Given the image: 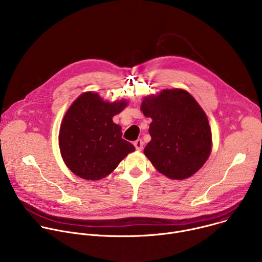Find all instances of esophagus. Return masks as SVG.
Wrapping results in <instances>:
<instances>
[{
    "label": "esophagus",
    "instance_id": "esophagus-1",
    "mask_svg": "<svg viewBox=\"0 0 262 262\" xmlns=\"http://www.w3.org/2000/svg\"><path fill=\"white\" fill-rule=\"evenodd\" d=\"M134 145H135V147H136V149H137L138 151H141L142 149H143V146H144V142L141 139H138L137 141H135Z\"/></svg>",
    "mask_w": 262,
    "mask_h": 262
}]
</instances>
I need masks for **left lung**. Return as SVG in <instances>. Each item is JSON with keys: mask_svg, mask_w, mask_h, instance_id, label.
Segmentation results:
<instances>
[{"mask_svg": "<svg viewBox=\"0 0 262 262\" xmlns=\"http://www.w3.org/2000/svg\"><path fill=\"white\" fill-rule=\"evenodd\" d=\"M141 111L152 119L151 141L144 154L160 173L181 180L205 164L211 151V129L204 111L188 91L166 89L149 95Z\"/></svg>", "mask_w": 262, "mask_h": 262, "instance_id": "obj_1", "label": "left lung"}]
</instances>
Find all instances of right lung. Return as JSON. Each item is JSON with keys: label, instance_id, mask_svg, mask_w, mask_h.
Returning a JSON list of instances; mask_svg holds the SVG:
<instances>
[{"label": "right lung", "instance_id": "1", "mask_svg": "<svg viewBox=\"0 0 262 262\" xmlns=\"http://www.w3.org/2000/svg\"><path fill=\"white\" fill-rule=\"evenodd\" d=\"M126 105L125 100L104 101L95 92H85L73 101L59 133L61 156L72 173L99 180L135 151L134 145L122 139L121 126L113 122Z\"/></svg>", "mask_w": 262, "mask_h": 262}]
</instances>
